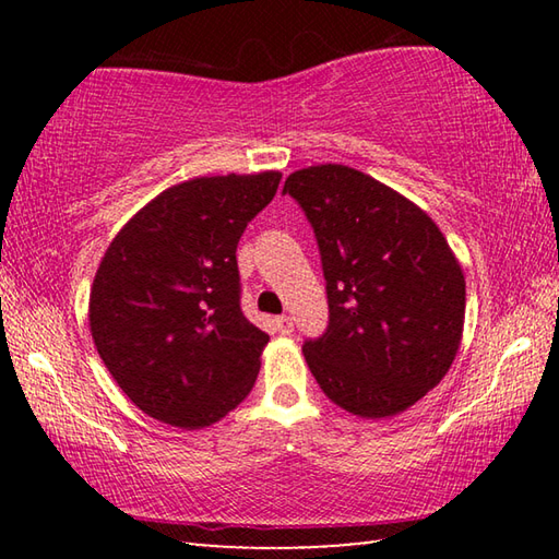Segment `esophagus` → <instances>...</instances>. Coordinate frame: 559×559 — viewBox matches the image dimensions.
Segmentation results:
<instances>
[{"label":"esophagus","mask_w":559,"mask_h":559,"mask_svg":"<svg viewBox=\"0 0 559 559\" xmlns=\"http://www.w3.org/2000/svg\"><path fill=\"white\" fill-rule=\"evenodd\" d=\"M276 330L281 335H290L293 333V320L288 316L276 318Z\"/></svg>","instance_id":"esophagus-1"}]
</instances>
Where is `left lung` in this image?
I'll use <instances>...</instances> for the list:
<instances>
[{
    "instance_id": "1",
    "label": "left lung",
    "mask_w": 559,
    "mask_h": 559,
    "mask_svg": "<svg viewBox=\"0 0 559 559\" xmlns=\"http://www.w3.org/2000/svg\"><path fill=\"white\" fill-rule=\"evenodd\" d=\"M290 194L313 226L330 323L302 355L345 412L386 419L449 372L466 316V281L431 216L345 165L293 173Z\"/></svg>"
}]
</instances>
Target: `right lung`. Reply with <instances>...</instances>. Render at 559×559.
Masks as SVG:
<instances>
[{"mask_svg": "<svg viewBox=\"0 0 559 559\" xmlns=\"http://www.w3.org/2000/svg\"><path fill=\"white\" fill-rule=\"evenodd\" d=\"M281 173L197 177L145 204L110 241L88 302L93 343L130 402L204 429L257 382L269 335L241 313L236 246Z\"/></svg>", "mask_w": 559, "mask_h": 559, "instance_id": "1", "label": "right lung"}]
</instances>
